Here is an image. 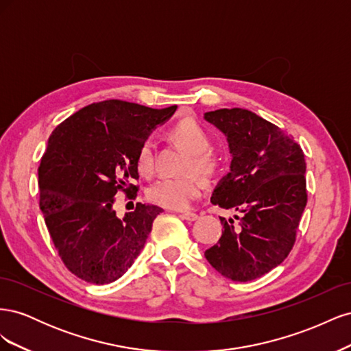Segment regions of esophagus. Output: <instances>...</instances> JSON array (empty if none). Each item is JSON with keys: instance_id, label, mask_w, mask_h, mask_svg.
I'll list each match as a JSON object with an SVG mask.
<instances>
[{"instance_id": "34e87169", "label": "esophagus", "mask_w": 351, "mask_h": 351, "mask_svg": "<svg viewBox=\"0 0 351 351\" xmlns=\"http://www.w3.org/2000/svg\"><path fill=\"white\" fill-rule=\"evenodd\" d=\"M197 214H195V212H183L182 214V218H184V219H187V221H195V219H197Z\"/></svg>"}]
</instances>
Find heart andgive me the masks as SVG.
<instances>
[{
  "label": "heart",
  "mask_w": 351,
  "mask_h": 351,
  "mask_svg": "<svg viewBox=\"0 0 351 351\" xmlns=\"http://www.w3.org/2000/svg\"><path fill=\"white\" fill-rule=\"evenodd\" d=\"M169 137L189 152L184 164V173H195L206 180L217 177L224 168V159L217 152L210 151V136L200 123L193 119L178 121L169 130ZM137 171L149 177L154 173V143L145 141L136 156ZM202 193V183L189 174L176 178H159L149 190L147 196L156 205L169 209H186Z\"/></svg>",
  "instance_id": "1"
}]
</instances>
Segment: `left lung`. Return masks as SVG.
<instances>
[{
	"instance_id": "8db88e82",
	"label": "left lung",
	"mask_w": 351,
	"mask_h": 351,
	"mask_svg": "<svg viewBox=\"0 0 351 351\" xmlns=\"http://www.w3.org/2000/svg\"><path fill=\"white\" fill-rule=\"evenodd\" d=\"M205 120L227 136L230 173L210 202L237 210L219 218L224 231L205 258L226 278L247 282L289 256L307 204L306 162L300 145L275 124L249 110L222 108Z\"/></svg>"
}]
</instances>
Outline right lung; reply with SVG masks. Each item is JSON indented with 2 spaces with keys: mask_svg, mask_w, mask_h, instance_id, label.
<instances>
[{
  "mask_svg": "<svg viewBox=\"0 0 351 351\" xmlns=\"http://www.w3.org/2000/svg\"><path fill=\"white\" fill-rule=\"evenodd\" d=\"M177 110L108 99L88 105L56 127L40 159L39 208L66 268L92 284L123 277L164 210L136 204L123 219L117 192L136 199L139 146Z\"/></svg>",
  "mask_w": 351,
  "mask_h": 351,
  "instance_id": "1",
  "label": "right lung"
}]
</instances>
